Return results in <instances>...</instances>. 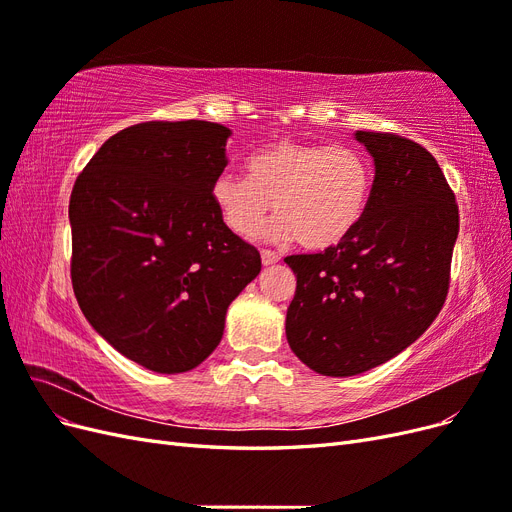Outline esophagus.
Segmentation results:
<instances>
[{
    "label": "esophagus",
    "mask_w": 512,
    "mask_h": 512,
    "mask_svg": "<svg viewBox=\"0 0 512 512\" xmlns=\"http://www.w3.org/2000/svg\"><path fill=\"white\" fill-rule=\"evenodd\" d=\"M260 256H262V265H267V267H269V265H275V262L280 260V254L273 252V250H262Z\"/></svg>",
    "instance_id": "obj_1"
}]
</instances>
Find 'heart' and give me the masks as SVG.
Returning <instances> with one entry per match:
<instances>
[{"mask_svg": "<svg viewBox=\"0 0 512 512\" xmlns=\"http://www.w3.org/2000/svg\"><path fill=\"white\" fill-rule=\"evenodd\" d=\"M245 170L247 179L220 173L211 183L222 222L252 239L275 205L273 235L294 237L307 250L344 241L359 226L374 183L369 158L350 145L277 141L252 153Z\"/></svg>", "mask_w": 512, "mask_h": 512, "instance_id": "1", "label": "heart"}]
</instances>
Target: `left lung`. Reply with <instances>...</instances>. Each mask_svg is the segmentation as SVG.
<instances>
[{"mask_svg": "<svg viewBox=\"0 0 512 512\" xmlns=\"http://www.w3.org/2000/svg\"><path fill=\"white\" fill-rule=\"evenodd\" d=\"M374 156L367 209L318 254L284 258L297 275L286 314L292 352L322 376L382 365L436 320L451 284L459 207L436 158L391 132H356Z\"/></svg>", "mask_w": 512, "mask_h": 512, "instance_id": "1", "label": "left lung"}]
</instances>
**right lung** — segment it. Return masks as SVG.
Returning a JSON list of instances; mask_svg holds the SVG:
<instances>
[{"label": "right lung", "instance_id": "right-lung-1", "mask_svg": "<svg viewBox=\"0 0 512 512\" xmlns=\"http://www.w3.org/2000/svg\"><path fill=\"white\" fill-rule=\"evenodd\" d=\"M220 123H136L96 151L70 196L74 297L108 344L158 374L203 363L260 254L218 215Z\"/></svg>", "mask_w": 512, "mask_h": 512}]
</instances>
